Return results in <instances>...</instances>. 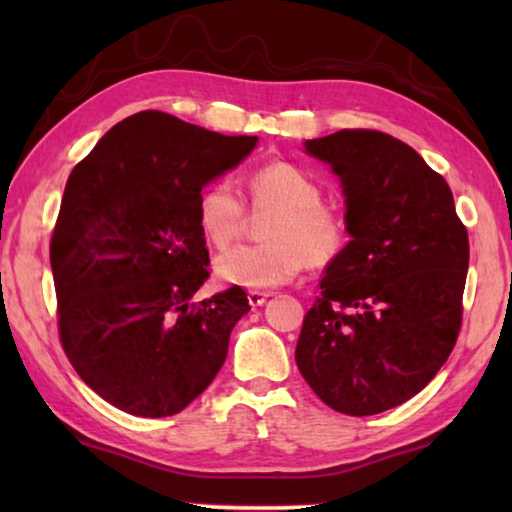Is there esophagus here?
I'll list each match as a JSON object with an SVG mask.
<instances>
[{
  "label": "esophagus",
  "instance_id": "34e87169",
  "mask_svg": "<svg viewBox=\"0 0 512 512\" xmlns=\"http://www.w3.org/2000/svg\"><path fill=\"white\" fill-rule=\"evenodd\" d=\"M268 296H271V293L268 291H248V302H250V307H262L264 302L268 300Z\"/></svg>",
  "mask_w": 512,
  "mask_h": 512
}]
</instances>
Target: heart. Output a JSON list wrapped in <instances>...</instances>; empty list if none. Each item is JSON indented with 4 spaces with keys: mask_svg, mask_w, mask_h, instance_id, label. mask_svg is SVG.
Segmentation results:
<instances>
[{
    "mask_svg": "<svg viewBox=\"0 0 512 512\" xmlns=\"http://www.w3.org/2000/svg\"><path fill=\"white\" fill-rule=\"evenodd\" d=\"M255 210H275L266 244L237 246L216 257V275L244 289H275L298 277L305 264L329 266L350 244L341 207L323 201V187L298 164L271 162L248 178ZM196 223L216 248L235 241L246 225V205L228 178H216L196 201Z\"/></svg>",
    "mask_w": 512,
    "mask_h": 512,
    "instance_id": "b5f03b06",
    "label": "heart"
}]
</instances>
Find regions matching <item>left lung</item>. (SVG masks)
Wrapping results in <instances>:
<instances>
[{
    "label": "left lung",
    "instance_id": "left-lung-1",
    "mask_svg": "<svg viewBox=\"0 0 512 512\" xmlns=\"http://www.w3.org/2000/svg\"><path fill=\"white\" fill-rule=\"evenodd\" d=\"M305 149L341 178L352 239L320 280L296 363L334 411L375 415L418 395L452 354L470 241L452 189L409 144L345 128Z\"/></svg>",
    "mask_w": 512,
    "mask_h": 512
}]
</instances>
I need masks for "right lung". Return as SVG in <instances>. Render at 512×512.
Returning a JSON list of instances; mask_svg holds the SVG:
<instances>
[{
	"label": "right lung",
	"mask_w": 512,
	"mask_h": 512,
	"mask_svg": "<svg viewBox=\"0 0 512 512\" xmlns=\"http://www.w3.org/2000/svg\"><path fill=\"white\" fill-rule=\"evenodd\" d=\"M255 144L144 110L69 173L49 246L58 334L79 377L117 409L180 413L221 370L250 305L241 287L192 302L210 277L196 201Z\"/></svg>",
	"instance_id": "right-lung-1"
}]
</instances>
